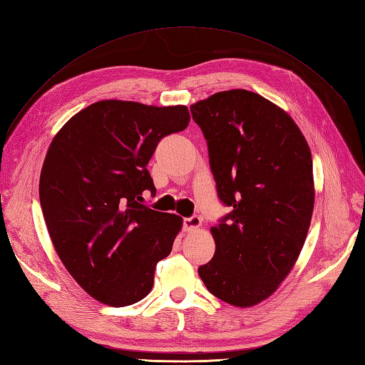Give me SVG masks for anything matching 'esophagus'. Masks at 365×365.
Wrapping results in <instances>:
<instances>
[{"instance_id": "obj_1", "label": "esophagus", "mask_w": 365, "mask_h": 365, "mask_svg": "<svg viewBox=\"0 0 365 365\" xmlns=\"http://www.w3.org/2000/svg\"><path fill=\"white\" fill-rule=\"evenodd\" d=\"M200 227H201V218L198 215L184 218V230H187V232H192V230H197Z\"/></svg>"}]
</instances>
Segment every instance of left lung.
Instances as JSON below:
<instances>
[{"mask_svg":"<svg viewBox=\"0 0 365 365\" xmlns=\"http://www.w3.org/2000/svg\"><path fill=\"white\" fill-rule=\"evenodd\" d=\"M190 111L218 197L232 209L210 227L215 254L198 274L213 296L250 308L277 291L304 247L314 207L311 150L291 115L252 91L215 93Z\"/></svg>","mask_w":365,"mask_h":365,"instance_id":"obj_1","label":"left lung"}]
</instances>
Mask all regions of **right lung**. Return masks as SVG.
<instances>
[{
  "label": "right lung",
  "instance_id": "add662e5",
  "mask_svg": "<svg viewBox=\"0 0 365 365\" xmlns=\"http://www.w3.org/2000/svg\"><path fill=\"white\" fill-rule=\"evenodd\" d=\"M187 106L101 101L58 130L40 173V204L54 250L93 299L127 307L153 288L182 218L148 209L147 170L164 136L187 128Z\"/></svg>",
  "mask_w": 365,
  "mask_h": 365
}]
</instances>
